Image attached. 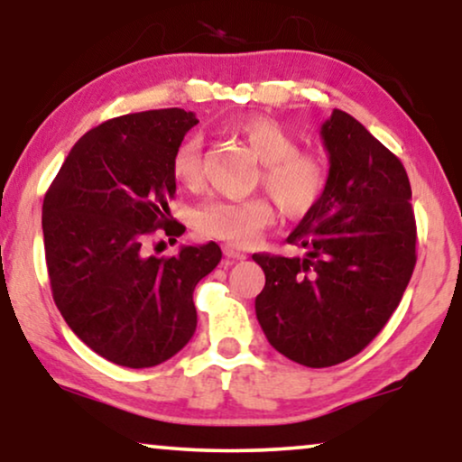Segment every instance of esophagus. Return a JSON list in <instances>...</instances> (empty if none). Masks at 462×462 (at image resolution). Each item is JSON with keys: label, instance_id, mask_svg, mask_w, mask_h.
<instances>
[{"label": "esophagus", "instance_id": "1", "mask_svg": "<svg viewBox=\"0 0 462 462\" xmlns=\"http://www.w3.org/2000/svg\"><path fill=\"white\" fill-rule=\"evenodd\" d=\"M223 252H225V256L226 258H231V261H245V254L244 252H239V250H236L233 248V245H223Z\"/></svg>", "mask_w": 462, "mask_h": 462}]
</instances>
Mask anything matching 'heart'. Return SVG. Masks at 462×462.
I'll list each match as a JSON object with an SVG mask.
<instances>
[{
	"label": "heart",
	"instance_id": "obj_1",
	"mask_svg": "<svg viewBox=\"0 0 462 462\" xmlns=\"http://www.w3.org/2000/svg\"><path fill=\"white\" fill-rule=\"evenodd\" d=\"M233 134L248 144L261 160L256 176L273 195L277 206L290 218H300L324 198L330 168L319 151L299 149L296 138L269 117H245L233 124ZM172 176L182 187L201 182V138L187 136L172 155ZM275 204L267 195L248 199H208L193 210V223L204 237L218 239L237 248L256 242L261 233L275 223Z\"/></svg>",
	"mask_w": 462,
	"mask_h": 462
}]
</instances>
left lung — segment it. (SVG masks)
I'll return each mask as SVG.
<instances>
[{
	"label": "left lung",
	"mask_w": 462,
	"mask_h": 462,
	"mask_svg": "<svg viewBox=\"0 0 462 462\" xmlns=\"http://www.w3.org/2000/svg\"><path fill=\"white\" fill-rule=\"evenodd\" d=\"M321 138L330 155L326 193L288 236L305 256H252L264 271L256 296L264 337L309 368L365 349L400 305L416 264L403 163L340 109L321 125Z\"/></svg>",
	"instance_id": "1"
}]
</instances>
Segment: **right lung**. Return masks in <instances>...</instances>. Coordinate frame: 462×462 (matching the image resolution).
Here are the masks:
<instances>
[{
    "label": "right lung",
    "instance_id": "add662e5",
    "mask_svg": "<svg viewBox=\"0 0 462 462\" xmlns=\"http://www.w3.org/2000/svg\"><path fill=\"white\" fill-rule=\"evenodd\" d=\"M195 124L185 109L113 117L75 143L43 198L56 307L92 351L125 368L166 362L191 340L193 290L223 256L214 242L182 245L170 258L144 252L157 229L185 233L168 199L172 155Z\"/></svg>",
    "mask_w": 462,
    "mask_h": 462
}]
</instances>
